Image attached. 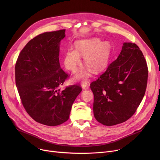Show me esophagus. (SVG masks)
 Wrapping results in <instances>:
<instances>
[{"mask_svg": "<svg viewBox=\"0 0 160 160\" xmlns=\"http://www.w3.org/2000/svg\"><path fill=\"white\" fill-rule=\"evenodd\" d=\"M89 87V82H88L87 81H83L82 82V89H88Z\"/></svg>", "mask_w": 160, "mask_h": 160, "instance_id": "obj_1", "label": "esophagus"}]
</instances>
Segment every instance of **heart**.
Returning <instances> with one entry per match:
<instances>
[{
  "label": "heart",
  "instance_id": "b5f03b06",
  "mask_svg": "<svg viewBox=\"0 0 160 160\" xmlns=\"http://www.w3.org/2000/svg\"><path fill=\"white\" fill-rule=\"evenodd\" d=\"M112 53V45L109 41L102 42L101 39L94 38L82 40L76 43V50L72 47L66 50L64 56V65L66 68L74 71L81 64V56L83 57L85 65L75 74L74 79L88 77L91 69L93 72H98L107 66Z\"/></svg>",
  "mask_w": 160,
  "mask_h": 160
}]
</instances>
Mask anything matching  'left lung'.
Returning a JSON list of instances; mask_svg holds the SVG:
<instances>
[{
	"mask_svg": "<svg viewBox=\"0 0 160 160\" xmlns=\"http://www.w3.org/2000/svg\"><path fill=\"white\" fill-rule=\"evenodd\" d=\"M147 79V62L139 47L124 43L119 56L90 85L96 120L113 126L130 119L145 95Z\"/></svg>",
	"mask_w": 160,
	"mask_h": 160,
	"instance_id": "1",
	"label": "left lung"
}]
</instances>
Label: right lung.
<instances>
[{
  "label": "right lung",
  "mask_w": 160,
  "mask_h": 160,
  "mask_svg": "<svg viewBox=\"0 0 160 160\" xmlns=\"http://www.w3.org/2000/svg\"><path fill=\"white\" fill-rule=\"evenodd\" d=\"M65 32H45L31 39L15 67L16 86L25 110L33 120L50 127L68 120L72 105L82 91L77 85L60 89L68 77L59 60Z\"/></svg>",
  "instance_id": "1"
}]
</instances>
